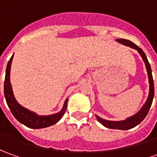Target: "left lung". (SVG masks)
<instances>
[{
	"label": "left lung",
	"instance_id": "1",
	"mask_svg": "<svg viewBox=\"0 0 157 157\" xmlns=\"http://www.w3.org/2000/svg\"><path fill=\"white\" fill-rule=\"evenodd\" d=\"M117 42L122 44L124 45H126V46H130L132 49H135L137 50V52L140 54V56L143 58V60L144 62V64H145L146 70H147V74H148V78H149V83H150V91H149V95L148 98L146 100L145 103L143 105L142 108L137 113H135L134 115H132L131 117H129L124 120H120V121H112V120H106V119H101V117L96 116L98 121L103 124L104 126L110 129H118V130H129V129H132V128L137 126V124L141 123L142 121L146 117V115L148 114L149 113V110H150L151 104H152V101H153V98H154V82H153V77H152V72H151V68H150V63L147 59V56H146L145 53L143 52L141 48H139L137 45H136L135 44H133L132 41L130 40H126V39H124V38H119V39H116Z\"/></svg>",
	"mask_w": 157,
	"mask_h": 157
}]
</instances>
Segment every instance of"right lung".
Masks as SVG:
<instances>
[{
    "label": "right lung",
    "instance_id": "obj_1",
    "mask_svg": "<svg viewBox=\"0 0 157 157\" xmlns=\"http://www.w3.org/2000/svg\"><path fill=\"white\" fill-rule=\"evenodd\" d=\"M13 58V55L12 56L10 60L8 61V63L7 65L6 77H5V82H4V94H5L7 105L13 115L14 116V118L19 122L32 129H41V128L49 127L57 123L62 119L63 115L64 114L65 111H66L68 98L65 100L60 112L51 115H38L33 111H30L20 105L13 95L11 82H10V70H11Z\"/></svg>",
    "mask_w": 157,
    "mask_h": 157
}]
</instances>
